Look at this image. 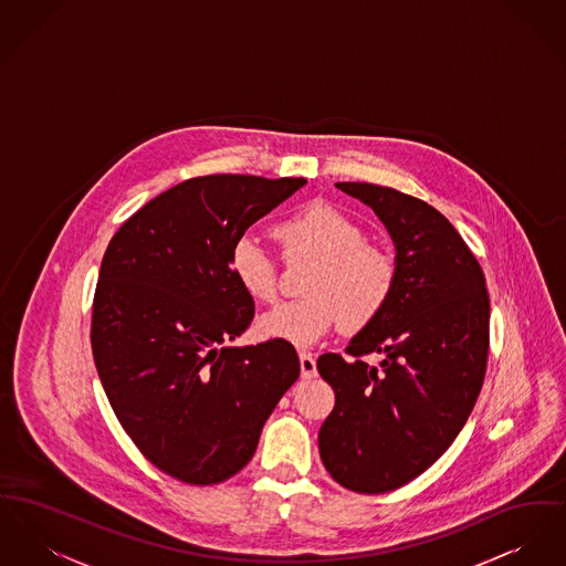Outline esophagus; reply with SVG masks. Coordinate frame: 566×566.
<instances>
[{"mask_svg": "<svg viewBox=\"0 0 566 566\" xmlns=\"http://www.w3.org/2000/svg\"><path fill=\"white\" fill-rule=\"evenodd\" d=\"M301 378H314L316 376V361L310 353H300Z\"/></svg>", "mask_w": 566, "mask_h": 566, "instance_id": "obj_1", "label": "esophagus"}]
</instances>
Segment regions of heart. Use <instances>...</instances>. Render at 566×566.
Instances as JSON below:
<instances>
[{
    "instance_id": "1",
    "label": "heart",
    "mask_w": 566,
    "mask_h": 566,
    "mask_svg": "<svg viewBox=\"0 0 566 566\" xmlns=\"http://www.w3.org/2000/svg\"><path fill=\"white\" fill-rule=\"evenodd\" d=\"M275 237L289 256L316 259L303 300L286 301L259 316L256 329L269 339L312 346L344 321L355 332L376 321L396 289V261L364 229L327 202H312L282 220ZM229 266L237 286L254 301H273L277 266L254 234L233 243Z\"/></svg>"
}]
</instances>
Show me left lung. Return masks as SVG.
Listing matches in <instances>:
<instances>
[{
	"label": "left lung",
	"mask_w": 566,
	"mask_h": 566,
	"mask_svg": "<svg viewBox=\"0 0 566 566\" xmlns=\"http://www.w3.org/2000/svg\"><path fill=\"white\" fill-rule=\"evenodd\" d=\"M396 245V289L346 353L318 357L335 406L318 432L333 479L359 494L398 490L451 447L479 398L490 346L481 265L432 205L394 188L342 181ZM384 355L380 368L364 354Z\"/></svg>",
	"instance_id": "obj_1"
}]
</instances>
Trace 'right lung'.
Instances as JSON below:
<instances>
[{
  "label": "right lung",
  "instance_id": "add662e5",
  "mask_svg": "<svg viewBox=\"0 0 566 566\" xmlns=\"http://www.w3.org/2000/svg\"><path fill=\"white\" fill-rule=\"evenodd\" d=\"M303 177L207 175L149 200L102 259L92 348L122 428L163 472L222 483L248 464L269 415L300 378L289 342L231 346L254 316L233 243Z\"/></svg>",
  "mask_w": 566,
  "mask_h": 566
}]
</instances>
